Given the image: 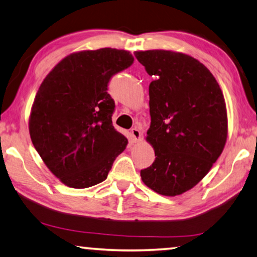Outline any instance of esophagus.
Masks as SVG:
<instances>
[{
    "instance_id": "obj_1",
    "label": "esophagus",
    "mask_w": 257,
    "mask_h": 257,
    "mask_svg": "<svg viewBox=\"0 0 257 257\" xmlns=\"http://www.w3.org/2000/svg\"><path fill=\"white\" fill-rule=\"evenodd\" d=\"M130 134H132V139L134 142H140L142 140V134L137 128H133Z\"/></svg>"
}]
</instances>
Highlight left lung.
Listing matches in <instances>:
<instances>
[{"label":"left lung","instance_id":"1","mask_svg":"<svg viewBox=\"0 0 257 257\" xmlns=\"http://www.w3.org/2000/svg\"><path fill=\"white\" fill-rule=\"evenodd\" d=\"M156 79L149 86L151 124L147 141L156 159L141 171L153 191L177 196L196 186L219 158L227 139L225 99L204 64L179 52H135Z\"/></svg>","mask_w":257,"mask_h":257}]
</instances>
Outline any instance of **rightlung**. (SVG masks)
Returning <instances> with one entry per match:
<instances>
[{"instance_id":"right-lung-1","label":"right lung","mask_w":257,"mask_h":257,"mask_svg":"<svg viewBox=\"0 0 257 257\" xmlns=\"http://www.w3.org/2000/svg\"><path fill=\"white\" fill-rule=\"evenodd\" d=\"M130 52L82 51L64 57L46 76L34 98L29 130L46 166L71 188L106 180L128 140L113 127L114 75L130 67Z\"/></svg>"}]
</instances>
